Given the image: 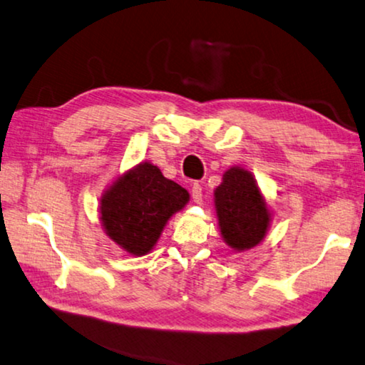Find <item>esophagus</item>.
<instances>
[{
  "label": "esophagus",
  "mask_w": 365,
  "mask_h": 365,
  "mask_svg": "<svg viewBox=\"0 0 365 365\" xmlns=\"http://www.w3.org/2000/svg\"><path fill=\"white\" fill-rule=\"evenodd\" d=\"M190 194H192V199L195 204H200L202 202V187L199 186V184H194L192 189H190Z\"/></svg>",
  "instance_id": "34e87169"
}]
</instances>
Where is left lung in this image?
Listing matches in <instances>:
<instances>
[{"mask_svg": "<svg viewBox=\"0 0 365 365\" xmlns=\"http://www.w3.org/2000/svg\"><path fill=\"white\" fill-rule=\"evenodd\" d=\"M218 230L233 251H248L264 240L272 222L264 194L253 173L232 166L214 190Z\"/></svg>", "mask_w": 365, "mask_h": 365, "instance_id": "8db88e82", "label": "left lung"}]
</instances>
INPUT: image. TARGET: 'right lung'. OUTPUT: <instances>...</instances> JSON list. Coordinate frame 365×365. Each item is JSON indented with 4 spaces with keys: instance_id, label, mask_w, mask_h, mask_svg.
Listing matches in <instances>:
<instances>
[{
    "instance_id": "add662e5",
    "label": "right lung",
    "mask_w": 365,
    "mask_h": 365,
    "mask_svg": "<svg viewBox=\"0 0 365 365\" xmlns=\"http://www.w3.org/2000/svg\"><path fill=\"white\" fill-rule=\"evenodd\" d=\"M189 192L163 176L158 166L143 161L117 176L99 200L104 233L130 256L155 248L170 218L189 202Z\"/></svg>"
}]
</instances>
